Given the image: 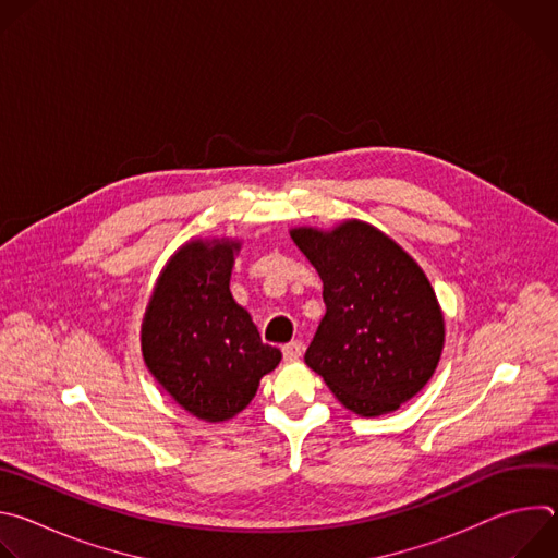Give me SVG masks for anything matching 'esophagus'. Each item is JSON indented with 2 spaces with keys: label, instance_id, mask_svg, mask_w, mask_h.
<instances>
[{
  "label": "esophagus",
  "instance_id": "34e87169",
  "mask_svg": "<svg viewBox=\"0 0 558 558\" xmlns=\"http://www.w3.org/2000/svg\"><path fill=\"white\" fill-rule=\"evenodd\" d=\"M302 351H304V344H302L300 340H293V342H289V344L282 347L284 360H298V357L302 355Z\"/></svg>",
  "mask_w": 558,
  "mask_h": 558
}]
</instances>
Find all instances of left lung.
<instances>
[{
    "label": "left lung",
    "mask_w": 558,
    "mask_h": 558,
    "mask_svg": "<svg viewBox=\"0 0 558 558\" xmlns=\"http://www.w3.org/2000/svg\"><path fill=\"white\" fill-rule=\"evenodd\" d=\"M291 238L325 284L327 313L306 366L355 415L397 411L428 384L444 349V313L426 274L362 220L295 227Z\"/></svg>",
    "instance_id": "8db88e82"
}]
</instances>
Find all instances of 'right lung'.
Listing matches in <instances>:
<instances>
[{"label":"right lung","mask_w":558,"mask_h":558,"mask_svg":"<svg viewBox=\"0 0 558 558\" xmlns=\"http://www.w3.org/2000/svg\"><path fill=\"white\" fill-rule=\"evenodd\" d=\"M229 238L185 243L156 280L141 325L143 360L179 407L203 422L247 409L282 353L263 344L252 315L229 291Z\"/></svg>","instance_id":"add662e5"}]
</instances>
